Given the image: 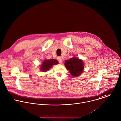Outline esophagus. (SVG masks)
Wrapping results in <instances>:
<instances>
[{
	"label": "esophagus",
	"instance_id": "esophagus-1",
	"mask_svg": "<svg viewBox=\"0 0 121 121\" xmlns=\"http://www.w3.org/2000/svg\"><path fill=\"white\" fill-rule=\"evenodd\" d=\"M57 60H58V61L59 62V63L61 64V63H62V62H63V59H62V58L61 57L58 56V57H57Z\"/></svg>",
	"mask_w": 121,
	"mask_h": 121
}]
</instances>
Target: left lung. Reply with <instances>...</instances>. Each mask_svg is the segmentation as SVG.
<instances>
[{
    "mask_svg": "<svg viewBox=\"0 0 121 121\" xmlns=\"http://www.w3.org/2000/svg\"><path fill=\"white\" fill-rule=\"evenodd\" d=\"M65 65L71 74L74 77L80 75L83 71V62L76 57H73L65 61Z\"/></svg>",
    "mask_w": 121,
    "mask_h": 121,
    "instance_id": "1",
    "label": "left lung"
}]
</instances>
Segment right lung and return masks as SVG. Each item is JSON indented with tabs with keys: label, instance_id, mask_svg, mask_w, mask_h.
I'll list each match as a JSON object with an SVG mask.
<instances>
[{
	"label": "right lung",
	"instance_id": "add662e5",
	"mask_svg": "<svg viewBox=\"0 0 121 121\" xmlns=\"http://www.w3.org/2000/svg\"><path fill=\"white\" fill-rule=\"evenodd\" d=\"M58 63L57 60L55 59H50V60H45L43 62L40 70L41 71L45 72L48 70L53 65H56Z\"/></svg>",
	"mask_w": 121,
	"mask_h": 121
}]
</instances>
